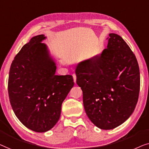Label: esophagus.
Here are the masks:
<instances>
[{
  "instance_id": "1",
  "label": "esophagus",
  "mask_w": 149,
  "mask_h": 149,
  "mask_svg": "<svg viewBox=\"0 0 149 149\" xmlns=\"http://www.w3.org/2000/svg\"><path fill=\"white\" fill-rule=\"evenodd\" d=\"M73 75V77H74V82L76 83V75L75 74H74L72 75Z\"/></svg>"
}]
</instances>
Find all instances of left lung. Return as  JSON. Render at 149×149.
<instances>
[{
    "label": "left lung",
    "instance_id": "1",
    "mask_svg": "<svg viewBox=\"0 0 149 149\" xmlns=\"http://www.w3.org/2000/svg\"><path fill=\"white\" fill-rule=\"evenodd\" d=\"M109 36L107 48L75 70L86 113L102 130L119 126L132 114L140 84L135 54L120 36Z\"/></svg>",
    "mask_w": 149,
    "mask_h": 149
}]
</instances>
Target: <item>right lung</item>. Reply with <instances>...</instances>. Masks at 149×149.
<instances>
[{
	"label": "right lung",
	"mask_w": 149,
	"mask_h": 149,
	"mask_svg": "<svg viewBox=\"0 0 149 149\" xmlns=\"http://www.w3.org/2000/svg\"><path fill=\"white\" fill-rule=\"evenodd\" d=\"M43 34L22 48L9 70L8 93L13 112L26 127L45 132L60 118L63 102L74 86L72 75H55L56 65Z\"/></svg>",
	"instance_id": "right-lung-1"
}]
</instances>
